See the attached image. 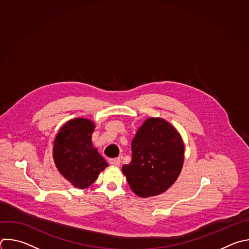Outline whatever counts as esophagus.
<instances>
[{
    "instance_id": "1",
    "label": "esophagus",
    "mask_w": 249,
    "mask_h": 249,
    "mask_svg": "<svg viewBox=\"0 0 249 249\" xmlns=\"http://www.w3.org/2000/svg\"><path fill=\"white\" fill-rule=\"evenodd\" d=\"M108 162H109L110 165H113V166H119V165H120V158H118V157L110 158L108 160Z\"/></svg>"
}]
</instances>
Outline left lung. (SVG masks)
<instances>
[{
	"mask_svg": "<svg viewBox=\"0 0 249 249\" xmlns=\"http://www.w3.org/2000/svg\"><path fill=\"white\" fill-rule=\"evenodd\" d=\"M184 142L178 131L162 118H148L132 141V160L123 165L131 190L141 197L167 191L184 163Z\"/></svg>",
	"mask_w": 249,
	"mask_h": 249,
	"instance_id": "obj_1",
	"label": "left lung"
}]
</instances>
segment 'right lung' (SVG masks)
Returning a JSON list of instances; mask_svg holds the SVG:
<instances>
[{
  "instance_id": "1",
  "label": "right lung",
  "mask_w": 249,
  "mask_h": 249,
  "mask_svg": "<svg viewBox=\"0 0 249 249\" xmlns=\"http://www.w3.org/2000/svg\"><path fill=\"white\" fill-rule=\"evenodd\" d=\"M95 125L89 119L75 118L64 124L55 137L53 159L60 174L74 187L86 189L107 166L92 144Z\"/></svg>"
}]
</instances>
